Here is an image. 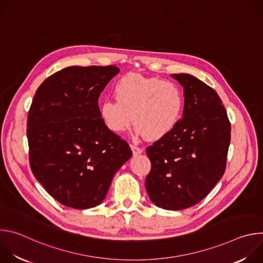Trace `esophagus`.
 <instances>
[{"label": "esophagus", "mask_w": 263, "mask_h": 263, "mask_svg": "<svg viewBox=\"0 0 263 263\" xmlns=\"http://www.w3.org/2000/svg\"><path fill=\"white\" fill-rule=\"evenodd\" d=\"M131 149L133 152V155H138V154H141L142 153V148L135 145V144H131Z\"/></svg>", "instance_id": "34e87169"}]
</instances>
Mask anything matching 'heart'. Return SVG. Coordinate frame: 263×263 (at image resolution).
Returning a JSON list of instances; mask_svg holds the SVG:
<instances>
[{
	"label": "heart",
	"instance_id": "1",
	"mask_svg": "<svg viewBox=\"0 0 263 263\" xmlns=\"http://www.w3.org/2000/svg\"><path fill=\"white\" fill-rule=\"evenodd\" d=\"M115 95L117 100L107 99L100 107L104 124L115 133L133 122L137 133L159 140L173 132L183 114V91L172 81L129 73L116 84Z\"/></svg>",
	"mask_w": 263,
	"mask_h": 263
}]
</instances>
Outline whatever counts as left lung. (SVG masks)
<instances>
[{"instance_id": "obj_1", "label": "left lung", "mask_w": 263, "mask_h": 263, "mask_svg": "<svg viewBox=\"0 0 263 263\" xmlns=\"http://www.w3.org/2000/svg\"><path fill=\"white\" fill-rule=\"evenodd\" d=\"M184 90L183 118L145 149V190L156 206L182 210L202 201L226 170L231 125L216 91L189 73H173Z\"/></svg>"}]
</instances>
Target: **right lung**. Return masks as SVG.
Listing matches in <instances>:
<instances>
[{
	"mask_svg": "<svg viewBox=\"0 0 263 263\" xmlns=\"http://www.w3.org/2000/svg\"><path fill=\"white\" fill-rule=\"evenodd\" d=\"M119 71L116 65L68 66L47 78L33 98L27 120L30 167L66 207L100 205L132 156L127 141L106 127L98 105Z\"/></svg>",
	"mask_w": 263,
	"mask_h": 263,
	"instance_id": "obj_1",
	"label": "right lung"
}]
</instances>
